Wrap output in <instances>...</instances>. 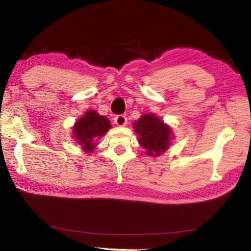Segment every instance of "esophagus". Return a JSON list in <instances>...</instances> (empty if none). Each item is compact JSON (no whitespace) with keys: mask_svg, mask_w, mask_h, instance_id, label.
I'll list each match as a JSON object with an SVG mask.
<instances>
[{"mask_svg":"<svg viewBox=\"0 0 251 251\" xmlns=\"http://www.w3.org/2000/svg\"><path fill=\"white\" fill-rule=\"evenodd\" d=\"M114 122H115V124L117 126L123 127V126H126L127 118L125 115H117L115 118H114Z\"/></svg>","mask_w":251,"mask_h":251,"instance_id":"1","label":"esophagus"}]
</instances>
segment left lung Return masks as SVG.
Returning a JSON list of instances; mask_svg holds the SVG:
<instances>
[{
	"instance_id": "obj_1",
	"label": "left lung",
	"mask_w": 251,
	"mask_h": 251,
	"mask_svg": "<svg viewBox=\"0 0 251 251\" xmlns=\"http://www.w3.org/2000/svg\"><path fill=\"white\" fill-rule=\"evenodd\" d=\"M134 129L139 144L150 156H159L171 145L172 128L154 114H146L134 122Z\"/></svg>"
}]
</instances>
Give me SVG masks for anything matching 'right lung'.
Here are the masks:
<instances>
[{"instance_id": "obj_1", "label": "right lung", "mask_w": 251, "mask_h": 251, "mask_svg": "<svg viewBox=\"0 0 251 251\" xmlns=\"http://www.w3.org/2000/svg\"><path fill=\"white\" fill-rule=\"evenodd\" d=\"M110 123L107 117L100 115L96 110H87L73 126V137L86 152L94 151L99 138L107 133L110 128Z\"/></svg>"}]
</instances>
